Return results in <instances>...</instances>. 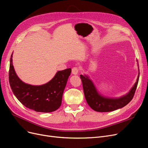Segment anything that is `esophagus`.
<instances>
[{"mask_svg": "<svg viewBox=\"0 0 148 148\" xmlns=\"http://www.w3.org/2000/svg\"><path fill=\"white\" fill-rule=\"evenodd\" d=\"M79 72V71L78 68L74 67L72 69V74L74 75H77Z\"/></svg>", "mask_w": 148, "mask_h": 148, "instance_id": "esophagus-1", "label": "esophagus"}]
</instances>
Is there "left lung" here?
<instances>
[{"label": "left lung", "instance_id": "left-lung-1", "mask_svg": "<svg viewBox=\"0 0 148 148\" xmlns=\"http://www.w3.org/2000/svg\"><path fill=\"white\" fill-rule=\"evenodd\" d=\"M139 74L138 66V75L136 82L129 92L119 98H110L103 96L98 92L94 83L88 76L80 75L83 91L87 103L93 110L101 112L113 111L124 107L129 103L134 97L138 85Z\"/></svg>", "mask_w": 148, "mask_h": 148}]
</instances>
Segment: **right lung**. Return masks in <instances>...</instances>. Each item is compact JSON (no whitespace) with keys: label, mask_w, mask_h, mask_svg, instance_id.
Wrapping results in <instances>:
<instances>
[{"label":"right lung","mask_w":148,"mask_h":148,"mask_svg":"<svg viewBox=\"0 0 148 148\" xmlns=\"http://www.w3.org/2000/svg\"><path fill=\"white\" fill-rule=\"evenodd\" d=\"M10 58L9 82L12 91L25 107L36 112H53L60 106L64 89L71 69L59 71L49 82L42 85H31L22 82L17 75Z\"/></svg>","instance_id":"add662e5"}]
</instances>
